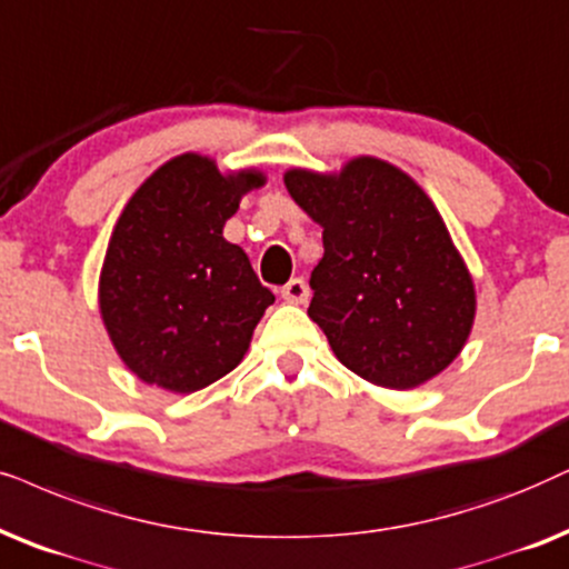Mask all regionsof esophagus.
I'll return each mask as SVG.
<instances>
[{
    "instance_id": "1",
    "label": "esophagus",
    "mask_w": 569,
    "mask_h": 569,
    "mask_svg": "<svg viewBox=\"0 0 569 569\" xmlns=\"http://www.w3.org/2000/svg\"><path fill=\"white\" fill-rule=\"evenodd\" d=\"M308 295H311V290H308L306 279H300V277L290 279V282L282 287V298L287 302H308Z\"/></svg>"
}]
</instances>
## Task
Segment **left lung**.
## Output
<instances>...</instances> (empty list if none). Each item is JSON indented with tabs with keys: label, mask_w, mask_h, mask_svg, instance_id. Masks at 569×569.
<instances>
[{
	"label": "left lung",
	"mask_w": 569,
	"mask_h": 569,
	"mask_svg": "<svg viewBox=\"0 0 569 569\" xmlns=\"http://www.w3.org/2000/svg\"><path fill=\"white\" fill-rule=\"evenodd\" d=\"M284 186L323 227L308 316L339 363L387 389L445 371L473 327L476 290L431 198L371 157L339 174L290 169Z\"/></svg>",
	"instance_id": "obj_1"
}]
</instances>
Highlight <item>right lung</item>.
Returning <instances> with one entry per match:
<instances>
[{"instance_id": "obj_1", "label": "right lung", "mask_w": 569, "mask_h": 569, "mask_svg": "<svg viewBox=\"0 0 569 569\" xmlns=\"http://www.w3.org/2000/svg\"><path fill=\"white\" fill-rule=\"evenodd\" d=\"M261 172L221 174L182 153L136 190L109 240L99 306L124 366L190 395L230 373L274 302L246 250L221 238Z\"/></svg>"}]
</instances>
